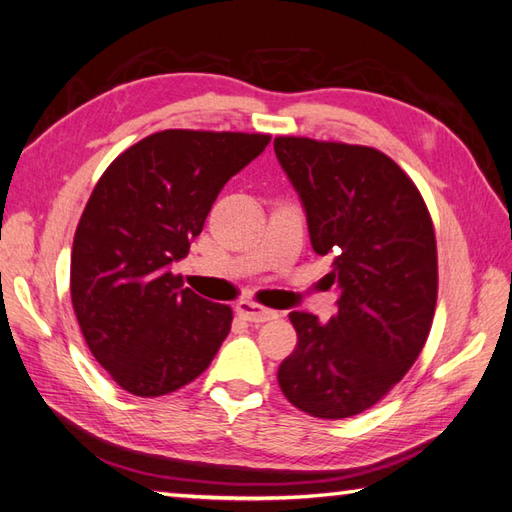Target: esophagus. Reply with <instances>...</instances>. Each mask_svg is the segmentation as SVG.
Returning a JSON list of instances; mask_svg holds the SVG:
<instances>
[{"mask_svg":"<svg viewBox=\"0 0 512 512\" xmlns=\"http://www.w3.org/2000/svg\"><path fill=\"white\" fill-rule=\"evenodd\" d=\"M236 313L243 317V320L247 322H269V320H276L278 313L271 311V309H265V306H260L256 302H241L236 306Z\"/></svg>","mask_w":512,"mask_h":512,"instance_id":"34e87169","label":"esophagus"}]
</instances>
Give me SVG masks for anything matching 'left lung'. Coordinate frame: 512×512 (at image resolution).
<instances>
[{
	"instance_id": "obj_1",
	"label": "left lung",
	"mask_w": 512,
	"mask_h": 512,
	"mask_svg": "<svg viewBox=\"0 0 512 512\" xmlns=\"http://www.w3.org/2000/svg\"><path fill=\"white\" fill-rule=\"evenodd\" d=\"M274 151L339 287L326 324L289 315L298 346L280 363V390L315 418L355 416L405 377L427 342L438 295L434 223L414 181L377 149L280 135Z\"/></svg>"
}]
</instances>
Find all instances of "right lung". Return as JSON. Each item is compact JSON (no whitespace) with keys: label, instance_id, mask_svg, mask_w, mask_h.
<instances>
[{"label":"right lung","instance_id":"right-lung-1","mask_svg":"<svg viewBox=\"0 0 512 512\" xmlns=\"http://www.w3.org/2000/svg\"><path fill=\"white\" fill-rule=\"evenodd\" d=\"M271 135L166 129L102 173L78 221L70 291L92 355L122 390L162 396L210 366L232 309L170 267L188 256L212 203Z\"/></svg>","mask_w":512,"mask_h":512}]
</instances>
